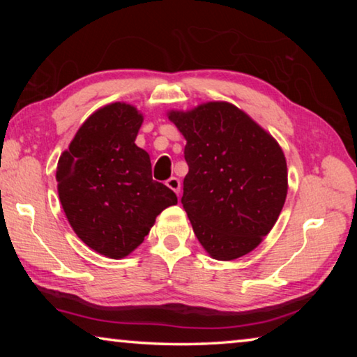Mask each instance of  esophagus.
<instances>
[{
  "label": "esophagus",
  "instance_id": "1",
  "mask_svg": "<svg viewBox=\"0 0 357 357\" xmlns=\"http://www.w3.org/2000/svg\"><path fill=\"white\" fill-rule=\"evenodd\" d=\"M167 187H170V189L174 192V193H178L179 195V192H181V181L178 179V178H174V176H172L170 179H167Z\"/></svg>",
  "mask_w": 357,
  "mask_h": 357
}]
</instances>
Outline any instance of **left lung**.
I'll list each match as a JSON object with an SVG mask.
<instances>
[{
  "mask_svg": "<svg viewBox=\"0 0 357 357\" xmlns=\"http://www.w3.org/2000/svg\"><path fill=\"white\" fill-rule=\"evenodd\" d=\"M185 138L181 203L203 249L220 261L252 252L285 204L288 170L275 138L229 102L168 112Z\"/></svg>",
  "mask_w": 357,
  "mask_h": 357,
  "instance_id": "obj_1",
  "label": "left lung"
}]
</instances>
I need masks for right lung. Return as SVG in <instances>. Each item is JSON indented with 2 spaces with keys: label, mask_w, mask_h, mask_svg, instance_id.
Masks as SVG:
<instances>
[{
  "label": "right lung",
  "mask_w": 357,
  "mask_h": 357,
  "mask_svg": "<svg viewBox=\"0 0 357 357\" xmlns=\"http://www.w3.org/2000/svg\"><path fill=\"white\" fill-rule=\"evenodd\" d=\"M143 114L113 102L96 110L58 160V195L72 229L89 249L121 259L140 245L155 217L178 203L151 176L135 138Z\"/></svg>",
  "instance_id": "1"
}]
</instances>
